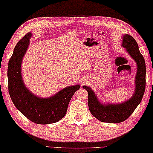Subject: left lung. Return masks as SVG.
<instances>
[{
	"label": "left lung",
	"mask_w": 153,
	"mask_h": 153,
	"mask_svg": "<svg viewBox=\"0 0 153 153\" xmlns=\"http://www.w3.org/2000/svg\"><path fill=\"white\" fill-rule=\"evenodd\" d=\"M123 46L137 63V70L135 76V89L133 96L128 100L120 104L102 105L96 97L93 90L86 85L83 88L88 91V103L91 114L96 119L103 123H119L126 120L133 114L140 104L146 88V64L144 58L139 50L135 39L130 35L123 36Z\"/></svg>",
	"instance_id": "8db88e82"
}]
</instances>
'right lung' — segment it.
<instances>
[{"label":"right lung","mask_w":153,"mask_h":153,"mask_svg":"<svg viewBox=\"0 0 153 153\" xmlns=\"http://www.w3.org/2000/svg\"><path fill=\"white\" fill-rule=\"evenodd\" d=\"M30 33L18 42L9 59L7 69L9 93L16 107L28 119L39 124L55 123L66 114L68 106L79 85L67 87L50 98H42L26 88L22 78L21 63L29 45Z\"/></svg>","instance_id":"add662e5"}]
</instances>
